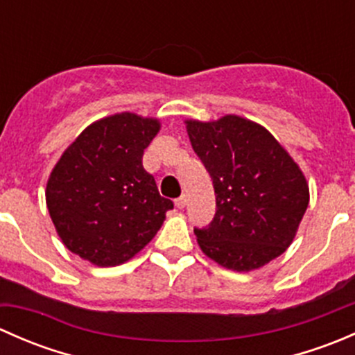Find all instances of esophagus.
<instances>
[{
  "mask_svg": "<svg viewBox=\"0 0 355 355\" xmlns=\"http://www.w3.org/2000/svg\"><path fill=\"white\" fill-rule=\"evenodd\" d=\"M175 206H177L178 209H184V207L187 206V196H180V198L175 200Z\"/></svg>",
  "mask_w": 355,
  "mask_h": 355,
  "instance_id": "esophagus-1",
  "label": "esophagus"
}]
</instances>
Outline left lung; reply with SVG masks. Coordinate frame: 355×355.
<instances>
[{"instance_id": "8db88e82", "label": "left lung", "mask_w": 355, "mask_h": 355, "mask_svg": "<svg viewBox=\"0 0 355 355\" xmlns=\"http://www.w3.org/2000/svg\"><path fill=\"white\" fill-rule=\"evenodd\" d=\"M192 149L213 180L216 214L196 228L204 254L232 271H252L282 256L309 204L299 164L263 127L239 114L185 120Z\"/></svg>"}]
</instances>
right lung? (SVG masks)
I'll return each instance as SVG.
<instances>
[{
    "mask_svg": "<svg viewBox=\"0 0 355 355\" xmlns=\"http://www.w3.org/2000/svg\"><path fill=\"white\" fill-rule=\"evenodd\" d=\"M157 118L123 111L80 132L46 184L49 216L68 250L108 268L141 252L173 209L142 166L159 132Z\"/></svg>",
    "mask_w": 355,
    "mask_h": 355,
    "instance_id": "1",
    "label": "right lung"
}]
</instances>
